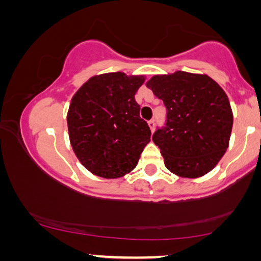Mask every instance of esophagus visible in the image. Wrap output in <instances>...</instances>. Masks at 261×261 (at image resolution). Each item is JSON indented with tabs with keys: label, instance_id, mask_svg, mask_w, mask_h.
Masks as SVG:
<instances>
[{
	"label": "esophagus",
	"instance_id": "esophagus-1",
	"mask_svg": "<svg viewBox=\"0 0 261 261\" xmlns=\"http://www.w3.org/2000/svg\"><path fill=\"white\" fill-rule=\"evenodd\" d=\"M148 124H149V127H150V130H151V131L155 130V120H153V119L149 120Z\"/></svg>",
	"mask_w": 261,
	"mask_h": 261
}]
</instances>
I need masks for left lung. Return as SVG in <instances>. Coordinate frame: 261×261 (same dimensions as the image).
<instances>
[{
	"instance_id": "8db88e82",
	"label": "left lung",
	"mask_w": 261,
	"mask_h": 261,
	"mask_svg": "<svg viewBox=\"0 0 261 261\" xmlns=\"http://www.w3.org/2000/svg\"><path fill=\"white\" fill-rule=\"evenodd\" d=\"M167 109L166 123L152 135L168 170L181 177L207 174L225 155L233 115L223 90L207 75L175 72L146 83Z\"/></svg>"
}]
</instances>
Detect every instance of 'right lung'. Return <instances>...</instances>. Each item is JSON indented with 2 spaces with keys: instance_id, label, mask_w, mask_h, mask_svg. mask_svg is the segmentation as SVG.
<instances>
[{
  "instance_id": "right-lung-1",
  "label": "right lung",
  "mask_w": 261,
  "mask_h": 261,
  "mask_svg": "<svg viewBox=\"0 0 261 261\" xmlns=\"http://www.w3.org/2000/svg\"><path fill=\"white\" fill-rule=\"evenodd\" d=\"M143 83L144 76L106 73L91 78L72 98L67 113L69 141L92 174L116 178L137 166L151 136L135 100Z\"/></svg>"
}]
</instances>
